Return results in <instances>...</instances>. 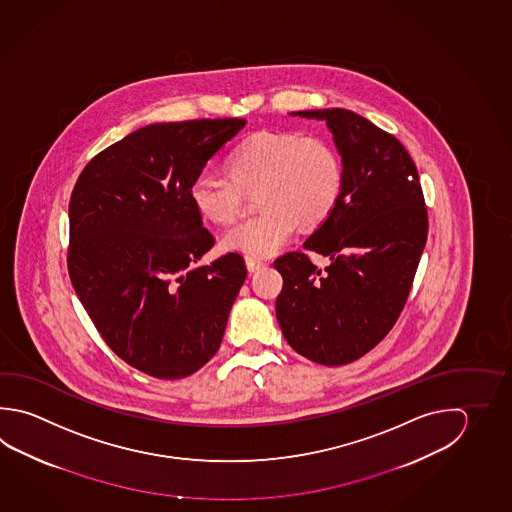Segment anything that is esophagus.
Instances as JSON below:
<instances>
[{
    "instance_id": "esophagus-1",
    "label": "esophagus",
    "mask_w": 512,
    "mask_h": 512,
    "mask_svg": "<svg viewBox=\"0 0 512 512\" xmlns=\"http://www.w3.org/2000/svg\"><path fill=\"white\" fill-rule=\"evenodd\" d=\"M245 263H247V269H249V272H256V270H260L265 267V261L260 260V258H254V256H247V258H245Z\"/></svg>"
}]
</instances>
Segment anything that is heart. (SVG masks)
Segmentation results:
<instances>
[{
    "label": "heart",
    "mask_w": 512,
    "mask_h": 512,
    "mask_svg": "<svg viewBox=\"0 0 512 512\" xmlns=\"http://www.w3.org/2000/svg\"><path fill=\"white\" fill-rule=\"evenodd\" d=\"M229 175L204 171L189 196L196 211L216 223L243 213L247 193L258 191L261 213L233 225L223 247L270 256L296 227H317L330 218L344 187L343 158L330 140L296 131H258L227 158Z\"/></svg>",
    "instance_id": "b5f03b06"
}]
</instances>
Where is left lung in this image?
<instances>
[{
    "mask_svg": "<svg viewBox=\"0 0 512 512\" xmlns=\"http://www.w3.org/2000/svg\"><path fill=\"white\" fill-rule=\"evenodd\" d=\"M292 115L323 119L343 157L339 204L305 251L279 256L276 317L287 343L325 366L354 363L397 323L428 240V207L408 149L388 131L343 108Z\"/></svg>",
    "mask_w": 512,
    "mask_h": 512,
    "instance_id": "8db88e82",
    "label": "left lung"
}]
</instances>
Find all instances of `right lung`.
Masks as SVG:
<instances>
[{"mask_svg":"<svg viewBox=\"0 0 512 512\" xmlns=\"http://www.w3.org/2000/svg\"><path fill=\"white\" fill-rule=\"evenodd\" d=\"M245 119L149 124L103 149L75 182L68 274L104 343L157 379L211 361L247 278L240 252L198 265L214 236L191 184Z\"/></svg>","mask_w":512,"mask_h":512,"instance_id":"1","label":"right lung"}]
</instances>
